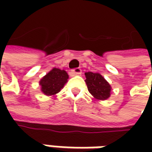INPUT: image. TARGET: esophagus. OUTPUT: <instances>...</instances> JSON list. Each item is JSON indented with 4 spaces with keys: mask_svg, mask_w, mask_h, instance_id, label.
<instances>
[{
    "mask_svg": "<svg viewBox=\"0 0 152 152\" xmlns=\"http://www.w3.org/2000/svg\"><path fill=\"white\" fill-rule=\"evenodd\" d=\"M81 73H82V70H81L79 67H77V68H74L73 70H71V75H72V76L80 75Z\"/></svg>",
    "mask_w": 152,
    "mask_h": 152,
    "instance_id": "esophagus-1",
    "label": "esophagus"
}]
</instances>
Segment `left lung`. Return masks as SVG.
I'll use <instances>...</instances> for the list:
<instances>
[{"mask_svg":"<svg viewBox=\"0 0 152 152\" xmlns=\"http://www.w3.org/2000/svg\"><path fill=\"white\" fill-rule=\"evenodd\" d=\"M85 75L88 91L95 99L105 101L111 96L112 87L101 73L88 72Z\"/></svg>","mask_w":152,"mask_h":152,"instance_id":"left-lung-1","label":"left lung"}]
</instances>
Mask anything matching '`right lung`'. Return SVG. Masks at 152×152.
Here are the masks:
<instances>
[{
  "label": "right lung",
  "mask_w": 152,
  "mask_h": 152,
  "mask_svg": "<svg viewBox=\"0 0 152 152\" xmlns=\"http://www.w3.org/2000/svg\"><path fill=\"white\" fill-rule=\"evenodd\" d=\"M67 79L68 74L65 70L54 67L39 80L40 91L45 96H54L61 91Z\"/></svg>",
  "instance_id": "obj_1"
}]
</instances>
